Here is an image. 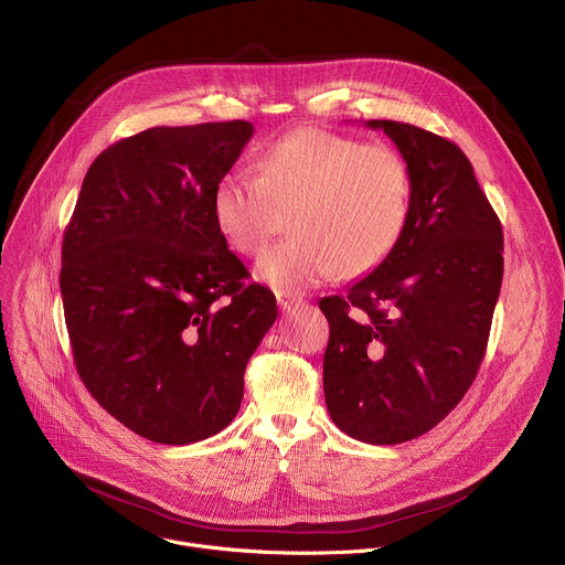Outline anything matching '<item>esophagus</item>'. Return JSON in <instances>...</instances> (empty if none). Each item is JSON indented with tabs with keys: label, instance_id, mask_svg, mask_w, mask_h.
Returning <instances> with one entry per match:
<instances>
[{
	"label": "esophagus",
	"instance_id": "1",
	"mask_svg": "<svg viewBox=\"0 0 565 565\" xmlns=\"http://www.w3.org/2000/svg\"><path fill=\"white\" fill-rule=\"evenodd\" d=\"M275 295H277L279 308H284V310H290L292 306H299V303H301V297L295 295V292H290V290H277Z\"/></svg>",
	"mask_w": 565,
	"mask_h": 565
}]
</instances>
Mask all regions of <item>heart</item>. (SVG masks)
<instances>
[{
    "instance_id": "obj_1",
    "label": "heart",
    "mask_w": 565,
    "mask_h": 565,
    "mask_svg": "<svg viewBox=\"0 0 565 565\" xmlns=\"http://www.w3.org/2000/svg\"><path fill=\"white\" fill-rule=\"evenodd\" d=\"M221 236L259 255L288 225L292 236L257 264V279L284 290L358 277L380 266L407 227L412 172L388 145L303 127L275 140L257 177L225 174L212 194Z\"/></svg>"
}]
</instances>
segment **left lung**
Segmentation results:
<instances>
[{"label": "left lung", "instance_id": "1", "mask_svg": "<svg viewBox=\"0 0 565 565\" xmlns=\"http://www.w3.org/2000/svg\"><path fill=\"white\" fill-rule=\"evenodd\" d=\"M366 125L407 160L412 212L373 273L319 301L331 327L324 397L351 438L397 445L434 429L478 373L503 281V227L458 145L409 122Z\"/></svg>", "mask_w": 565, "mask_h": 565}]
</instances>
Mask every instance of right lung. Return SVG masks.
Wrapping results in <instances>:
<instances>
[{
	"label": "right lung",
	"instance_id": "add662e5",
	"mask_svg": "<svg viewBox=\"0 0 565 565\" xmlns=\"http://www.w3.org/2000/svg\"><path fill=\"white\" fill-rule=\"evenodd\" d=\"M253 122L151 127L107 147L62 241L60 290L79 380L134 434L190 445L232 423L277 319L246 284L212 194Z\"/></svg>",
	"mask_w": 565,
	"mask_h": 565
}]
</instances>
